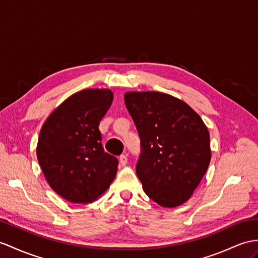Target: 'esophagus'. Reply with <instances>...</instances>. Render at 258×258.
<instances>
[{
	"label": "esophagus",
	"instance_id": "esophagus-1",
	"mask_svg": "<svg viewBox=\"0 0 258 258\" xmlns=\"http://www.w3.org/2000/svg\"><path fill=\"white\" fill-rule=\"evenodd\" d=\"M119 162H120V164L122 166H124L128 163V158L125 155H120V156H119Z\"/></svg>",
	"mask_w": 258,
	"mask_h": 258
}]
</instances>
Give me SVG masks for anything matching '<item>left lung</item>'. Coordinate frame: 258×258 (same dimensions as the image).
<instances>
[{
  "label": "left lung",
  "instance_id": "8db88e82",
  "mask_svg": "<svg viewBox=\"0 0 258 258\" xmlns=\"http://www.w3.org/2000/svg\"><path fill=\"white\" fill-rule=\"evenodd\" d=\"M124 103L141 141L136 172L144 192L166 208L184 204L211 160L203 119L183 100L160 92H128Z\"/></svg>",
  "mask_w": 258,
  "mask_h": 258
}]
</instances>
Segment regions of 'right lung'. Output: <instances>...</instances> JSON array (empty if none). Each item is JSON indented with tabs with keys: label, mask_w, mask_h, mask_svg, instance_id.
<instances>
[{
	"label": "right lung",
	"mask_w": 258,
	"mask_h": 258,
	"mask_svg": "<svg viewBox=\"0 0 258 258\" xmlns=\"http://www.w3.org/2000/svg\"><path fill=\"white\" fill-rule=\"evenodd\" d=\"M110 90H83L56 107L40 130L37 158L48 184L68 202L89 204L114 180L118 160L106 153L98 125Z\"/></svg>",
	"instance_id": "obj_1"
}]
</instances>
